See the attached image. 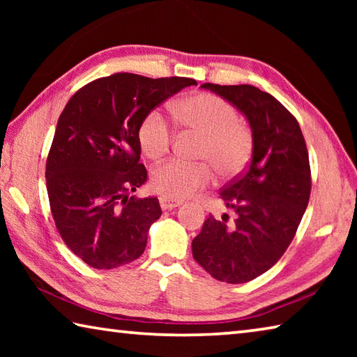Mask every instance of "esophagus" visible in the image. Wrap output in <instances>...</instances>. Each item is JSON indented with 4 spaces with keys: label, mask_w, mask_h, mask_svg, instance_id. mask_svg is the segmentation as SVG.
Returning a JSON list of instances; mask_svg holds the SVG:
<instances>
[{
    "label": "esophagus",
    "mask_w": 357,
    "mask_h": 357,
    "mask_svg": "<svg viewBox=\"0 0 357 357\" xmlns=\"http://www.w3.org/2000/svg\"><path fill=\"white\" fill-rule=\"evenodd\" d=\"M159 202H160V208L164 211L179 208L181 204H183V202L181 200H173V198H168V197H160Z\"/></svg>",
    "instance_id": "esophagus-1"
}]
</instances>
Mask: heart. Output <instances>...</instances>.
<instances>
[{"mask_svg":"<svg viewBox=\"0 0 357 357\" xmlns=\"http://www.w3.org/2000/svg\"><path fill=\"white\" fill-rule=\"evenodd\" d=\"M178 123L187 130L203 135L198 157L209 160L220 176H236L249 165L253 137L241 123L238 113L227 100L214 94H195L173 107ZM138 143L149 159H160L172 148L174 130L170 121L159 110L144 114L138 126ZM213 181V170L206 162L190 164L179 159L167 160L151 173V185L160 195L181 200L206 187Z\"/></svg>","mask_w":357,"mask_h":357,"instance_id":"1","label":"heart"}]
</instances>
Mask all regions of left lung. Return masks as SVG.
<instances>
[{
    "label": "left lung",
    "instance_id": "1",
    "mask_svg": "<svg viewBox=\"0 0 357 357\" xmlns=\"http://www.w3.org/2000/svg\"><path fill=\"white\" fill-rule=\"evenodd\" d=\"M202 88L244 114L253 151L245 173L220 190L234 220L209 215L192 253L214 279L245 283L273 268L291 244L310 198L309 153L299 123L274 96L252 84Z\"/></svg>",
    "mask_w": 357,
    "mask_h": 357
}]
</instances>
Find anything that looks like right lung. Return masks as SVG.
Listing matches in <instances>:
<instances>
[{
    "label": "right lung",
    "instance_id": "right-lung-1",
    "mask_svg": "<svg viewBox=\"0 0 357 357\" xmlns=\"http://www.w3.org/2000/svg\"><path fill=\"white\" fill-rule=\"evenodd\" d=\"M192 84L121 72L84 84L64 107L47 157L48 200L66 245L91 268H118L144 252L162 209L155 197H130L148 179L138 126Z\"/></svg>",
    "mask_w": 357,
    "mask_h": 357
}]
</instances>
